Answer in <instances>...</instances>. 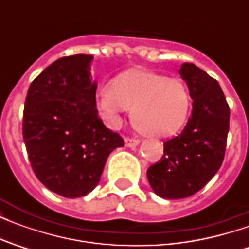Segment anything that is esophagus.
<instances>
[{
  "label": "esophagus",
  "mask_w": 249,
  "mask_h": 249,
  "mask_svg": "<svg viewBox=\"0 0 249 249\" xmlns=\"http://www.w3.org/2000/svg\"><path fill=\"white\" fill-rule=\"evenodd\" d=\"M139 144H140V140H137V139H129V137L125 139V145L128 148H133V146H137Z\"/></svg>",
  "instance_id": "obj_1"
}]
</instances>
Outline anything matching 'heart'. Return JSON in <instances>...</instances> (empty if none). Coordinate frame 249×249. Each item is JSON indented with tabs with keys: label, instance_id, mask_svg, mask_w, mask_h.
<instances>
[{
	"label": "heart",
	"instance_id": "obj_1",
	"mask_svg": "<svg viewBox=\"0 0 249 249\" xmlns=\"http://www.w3.org/2000/svg\"><path fill=\"white\" fill-rule=\"evenodd\" d=\"M97 108L110 126L130 110L135 128L142 135L168 137L183 128L191 110V97L183 82L145 69L121 73L97 97Z\"/></svg>",
	"mask_w": 249,
	"mask_h": 249
}]
</instances>
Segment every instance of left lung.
<instances>
[{
	"label": "left lung",
	"mask_w": 249,
	"mask_h": 249,
	"mask_svg": "<svg viewBox=\"0 0 249 249\" xmlns=\"http://www.w3.org/2000/svg\"><path fill=\"white\" fill-rule=\"evenodd\" d=\"M178 74L187 82L192 114L183 132L164 142V156L146 172L153 192L168 200L189 197L213 178L230 129V107L219 82L189 62Z\"/></svg>",
	"instance_id": "1"
}]
</instances>
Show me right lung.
Here are the masks:
<instances>
[{"label": "right lung", "instance_id": "right-lung-1", "mask_svg": "<svg viewBox=\"0 0 249 249\" xmlns=\"http://www.w3.org/2000/svg\"><path fill=\"white\" fill-rule=\"evenodd\" d=\"M92 61L89 54L58 58L36 77L25 100L22 135L32 168L66 198L92 192L110 152L124 146L98 117Z\"/></svg>", "mask_w": 249, "mask_h": 249}]
</instances>
